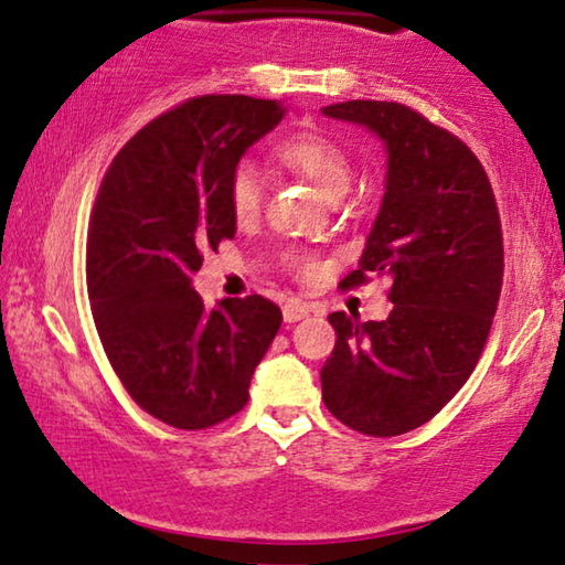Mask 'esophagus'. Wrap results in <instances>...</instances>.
<instances>
[{"mask_svg": "<svg viewBox=\"0 0 565 565\" xmlns=\"http://www.w3.org/2000/svg\"><path fill=\"white\" fill-rule=\"evenodd\" d=\"M309 315V309L305 305H299V301H289V305H284V322H299L305 320Z\"/></svg>", "mask_w": 565, "mask_h": 565, "instance_id": "1", "label": "esophagus"}]
</instances>
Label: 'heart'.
Returning a JSON list of instances; mask_svg holds the SVG:
<instances>
[{"label": "heart", "mask_w": 565, "mask_h": 565, "mask_svg": "<svg viewBox=\"0 0 565 565\" xmlns=\"http://www.w3.org/2000/svg\"><path fill=\"white\" fill-rule=\"evenodd\" d=\"M276 158L286 169L307 179L328 200H340L353 184V161L348 150L328 135L299 132L276 146ZM230 206L235 220L250 222L260 210V173L253 163H241L230 177ZM301 274L312 271L305 260H294Z\"/></svg>", "instance_id": "heart-1"}]
</instances>
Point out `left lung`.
<instances>
[{"mask_svg":"<svg viewBox=\"0 0 565 565\" xmlns=\"http://www.w3.org/2000/svg\"><path fill=\"white\" fill-rule=\"evenodd\" d=\"M322 115L384 142V200L340 286L388 276L394 305L381 322L330 315L322 399L343 425L392 438L438 415L476 369L502 291V225L479 158L415 109L353 99Z\"/></svg>","mask_w":565,"mask_h":565,"instance_id":"1","label":"left lung"}]
</instances>
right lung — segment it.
I'll return each instance as SVG.
<instances>
[{"label":"right lung","instance_id":"add662e5","mask_svg":"<svg viewBox=\"0 0 565 565\" xmlns=\"http://www.w3.org/2000/svg\"><path fill=\"white\" fill-rule=\"evenodd\" d=\"M284 115L243 94L189 99L130 138L99 186L86 241L99 340L132 399L179 430L241 412L281 328L258 294L206 307L192 276L235 235L230 177Z\"/></svg>","mask_w":565,"mask_h":565}]
</instances>
